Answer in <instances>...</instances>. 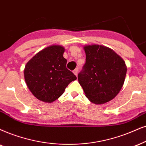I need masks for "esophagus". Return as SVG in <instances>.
<instances>
[{"label":"esophagus","mask_w":146,"mask_h":146,"mask_svg":"<svg viewBox=\"0 0 146 146\" xmlns=\"http://www.w3.org/2000/svg\"><path fill=\"white\" fill-rule=\"evenodd\" d=\"M73 73H74V74L77 76V73H78V68H76L75 70H73Z\"/></svg>","instance_id":"34e87169"}]
</instances>
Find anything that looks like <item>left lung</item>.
Returning <instances> with one entry per match:
<instances>
[{
	"label": "left lung",
	"mask_w": 146,
	"mask_h": 146,
	"mask_svg": "<svg viewBox=\"0 0 146 146\" xmlns=\"http://www.w3.org/2000/svg\"><path fill=\"white\" fill-rule=\"evenodd\" d=\"M86 63L78 81L86 96L96 104L116 97L124 84L127 66L121 56L110 48L93 44L85 46Z\"/></svg>",
	"instance_id": "left-lung-1"
}]
</instances>
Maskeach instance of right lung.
<instances>
[{"label": "right lung", "instance_id": "obj_1", "mask_svg": "<svg viewBox=\"0 0 146 146\" xmlns=\"http://www.w3.org/2000/svg\"><path fill=\"white\" fill-rule=\"evenodd\" d=\"M64 48L52 45L42 50L27 62L24 69L27 86L36 98L51 103L64 93L77 77L67 69Z\"/></svg>", "mask_w": 146, "mask_h": 146}]
</instances>
